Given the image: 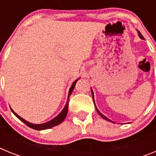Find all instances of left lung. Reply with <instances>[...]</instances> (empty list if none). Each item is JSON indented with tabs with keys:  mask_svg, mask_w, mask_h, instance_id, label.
Wrapping results in <instances>:
<instances>
[{
	"mask_svg": "<svg viewBox=\"0 0 156 156\" xmlns=\"http://www.w3.org/2000/svg\"><path fill=\"white\" fill-rule=\"evenodd\" d=\"M137 34H138V36H139V37H140V39H143L144 40V37H143V36L141 35V34H140V32L138 31V30H137ZM90 89H91V94H92V98H93V101H94V106H95V108H96V110H97V112H98V113L99 114V115H101V116L102 117L103 119H105V120H107V121H108V122H114L113 121H112L111 119H108V118H107V117L105 116V115H103L102 113H101V112L100 111H99L98 109V108H97V106H96V105H95V102H94V92H93V90H92V88H90Z\"/></svg>",
	"mask_w": 156,
	"mask_h": 156,
	"instance_id": "obj_1",
	"label": "left lung"
}]
</instances>
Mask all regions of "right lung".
Segmentation results:
<instances>
[{
	"label": "right lung",
	"mask_w": 156,
	"mask_h": 156,
	"mask_svg": "<svg viewBox=\"0 0 156 156\" xmlns=\"http://www.w3.org/2000/svg\"><path fill=\"white\" fill-rule=\"evenodd\" d=\"M80 78H78L77 80H76L73 83V84H72L71 87L69 88V94H68V98H67V101H66V105H65L64 108L62 110L61 112H60V113H59L57 116L55 117V118H53L51 120L44 122V123H41V124H34V123H32V122H28V121H27L26 119H24L23 118H22L21 116H19L17 113H16V112L13 111V109H12V108H11V110H12V112L14 113V115H16L18 119H20L22 122H24L25 124L27 125V126H28L29 127L32 128V129H37V130H42V129H50V128L57 126V125L60 124L61 122H62L63 121H64V119H66V115H67V113H68L69 101L70 95L72 94V92H73L74 87H75L76 83V82L78 81V80Z\"/></svg>",
	"instance_id": "1"
}]
</instances>
